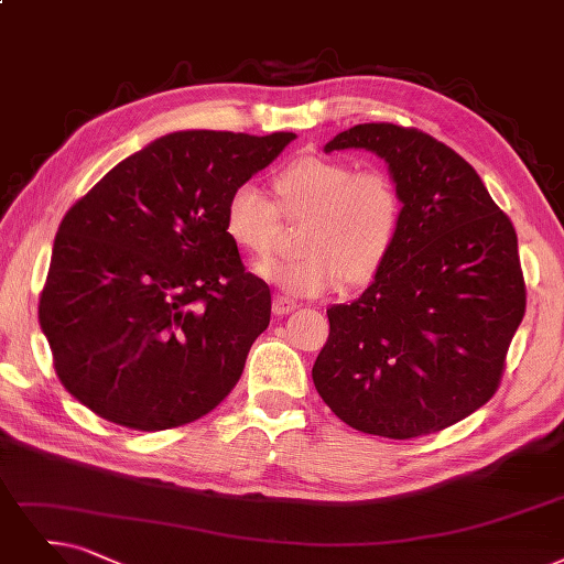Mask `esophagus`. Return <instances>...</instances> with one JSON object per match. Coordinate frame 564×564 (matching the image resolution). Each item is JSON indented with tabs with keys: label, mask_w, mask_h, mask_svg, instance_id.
<instances>
[{
	"label": "esophagus",
	"mask_w": 564,
	"mask_h": 564,
	"mask_svg": "<svg viewBox=\"0 0 564 564\" xmlns=\"http://www.w3.org/2000/svg\"><path fill=\"white\" fill-rule=\"evenodd\" d=\"M296 310V301H291L286 296H275L273 299V312L278 314V317H284V314L294 312Z\"/></svg>",
	"instance_id": "34e87169"
}]
</instances>
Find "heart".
<instances>
[{"label":"heart","instance_id":"1","mask_svg":"<svg viewBox=\"0 0 564 564\" xmlns=\"http://www.w3.org/2000/svg\"><path fill=\"white\" fill-rule=\"evenodd\" d=\"M278 206L257 185H238L224 208V234L238 250L268 257L286 221H305L301 257L265 261L257 275L291 296L360 286L384 268L400 238L404 204L393 177L333 156H301L275 175Z\"/></svg>","mask_w":564,"mask_h":564}]
</instances>
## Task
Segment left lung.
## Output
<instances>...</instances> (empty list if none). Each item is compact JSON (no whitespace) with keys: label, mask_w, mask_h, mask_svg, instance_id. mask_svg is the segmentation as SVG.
<instances>
[{"label":"left lung","mask_w":564,"mask_h":564,"mask_svg":"<svg viewBox=\"0 0 564 564\" xmlns=\"http://www.w3.org/2000/svg\"><path fill=\"white\" fill-rule=\"evenodd\" d=\"M347 148L389 164L404 217L372 284L328 310L314 387L360 433L431 435L477 412L500 387L525 314L513 224L477 171L419 129L356 124L324 150Z\"/></svg>","instance_id":"8db88e82"}]
</instances>
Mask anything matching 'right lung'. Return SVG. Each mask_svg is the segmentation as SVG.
<instances>
[{
	"instance_id": "add662e5",
	"label": "right lung",
	"mask_w": 564,
	"mask_h": 564,
	"mask_svg": "<svg viewBox=\"0 0 564 564\" xmlns=\"http://www.w3.org/2000/svg\"><path fill=\"white\" fill-rule=\"evenodd\" d=\"M294 139L166 133L64 215L39 324L59 381L87 410L156 433L231 393L268 328L270 289L245 273L224 208Z\"/></svg>"
}]
</instances>
